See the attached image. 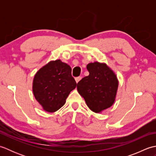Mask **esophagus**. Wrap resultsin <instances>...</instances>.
Returning a JSON list of instances; mask_svg holds the SVG:
<instances>
[{
	"mask_svg": "<svg viewBox=\"0 0 156 156\" xmlns=\"http://www.w3.org/2000/svg\"><path fill=\"white\" fill-rule=\"evenodd\" d=\"M82 79V77H80V76H79V77H76V78H75V80H76V83H78V82L80 81V80Z\"/></svg>",
	"mask_w": 156,
	"mask_h": 156,
	"instance_id": "1",
	"label": "esophagus"
}]
</instances>
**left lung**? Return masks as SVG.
Here are the masks:
<instances>
[{"label": "left lung", "mask_w": 156, "mask_h": 156, "mask_svg": "<svg viewBox=\"0 0 156 156\" xmlns=\"http://www.w3.org/2000/svg\"><path fill=\"white\" fill-rule=\"evenodd\" d=\"M87 68L89 75L78 82L77 90L88 107L99 113L114 104L119 80L113 70L105 63H89Z\"/></svg>", "instance_id": "1"}]
</instances>
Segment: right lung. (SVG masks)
Wrapping results in <instances>:
<instances>
[{
    "mask_svg": "<svg viewBox=\"0 0 156 156\" xmlns=\"http://www.w3.org/2000/svg\"><path fill=\"white\" fill-rule=\"evenodd\" d=\"M72 68L60 59L50 61L36 72L33 92L44 111L54 112L66 103V99L76 88Z\"/></svg>",
    "mask_w": 156,
    "mask_h": 156,
    "instance_id": "add662e5",
    "label": "right lung"
}]
</instances>
